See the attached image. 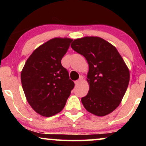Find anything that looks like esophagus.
Instances as JSON below:
<instances>
[{"instance_id":"obj_1","label":"esophagus","mask_w":146,"mask_h":146,"mask_svg":"<svg viewBox=\"0 0 146 146\" xmlns=\"http://www.w3.org/2000/svg\"><path fill=\"white\" fill-rule=\"evenodd\" d=\"M82 80H83V77H82V76H80V78H79L78 80L75 81V84H76V85L79 84L80 83L82 82Z\"/></svg>"}]
</instances>
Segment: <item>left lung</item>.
I'll return each instance as SVG.
<instances>
[{
	"instance_id": "1",
	"label": "left lung",
	"mask_w": 146,
	"mask_h": 146,
	"mask_svg": "<svg viewBox=\"0 0 146 146\" xmlns=\"http://www.w3.org/2000/svg\"><path fill=\"white\" fill-rule=\"evenodd\" d=\"M71 47L89 64V92L81 101L86 110L98 116L112 112L120 104L128 86L129 71L112 44L97 36L74 40Z\"/></svg>"
}]
</instances>
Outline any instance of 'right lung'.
Wrapping results in <instances>:
<instances>
[{"mask_svg":"<svg viewBox=\"0 0 146 146\" xmlns=\"http://www.w3.org/2000/svg\"><path fill=\"white\" fill-rule=\"evenodd\" d=\"M72 40L54 38L38 47L26 62L21 82L28 102L36 112L50 117L62 111L74 87L61 60Z\"/></svg>","mask_w":146,"mask_h":146,"instance_id":"1","label":"right lung"}]
</instances>
